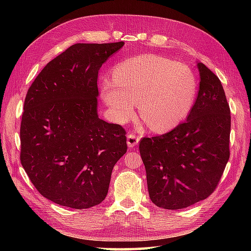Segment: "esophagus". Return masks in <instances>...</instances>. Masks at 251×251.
<instances>
[{"mask_svg":"<svg viewBox=\"0 0 251 251\" xmlns=\"http://www.w3.org/2000/svg\"><path fill=\"white\" fill-rule=\"evenodd\" d=\"M138 142H139V137H137L134 134H128V136H127V146L129 148H135L138 145Z\"/></svg>","mask_w":251,"mask_h":251,"instance_id":"esophagus-1","label":"esophagus"}]
</instances>
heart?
Here are the masks:
<instances>
[{
    "label": "heart",
    "instance_id": "1",
    "mask_svg": "<svg viewBox=\"0 0 251 251\" xmlns=\"http://www.w3.org/2000/svg\"><path fill=\"white\" fill-rule=\"evenodd\" d=\"M101 84V95L114 119L125 123L135 113L153 131L173 129L193 104L196 83L185 65L156 55H142L116 65Z\"/></svg>",
    "mask_w": 251,
    "mask_h": 251
}]
</instances>
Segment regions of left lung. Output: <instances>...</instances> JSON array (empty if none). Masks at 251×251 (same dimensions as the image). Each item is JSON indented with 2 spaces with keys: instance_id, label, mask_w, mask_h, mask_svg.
Instances as JSON below:
<instances>
[{
  "instance_id": "8db88e82",
  "label": "left lung",
  "mask_w": 251,
  "mask_h": 251,
  "mask_svg": "<svg viewBox=\"0 0 251 251\" xmlns=\"http://www.w3.org/2000/svg\"><path fill=\"white\" fill-rule=\"evenodd\" d=\"M197 69L200 89L186 121L139 143L149 195L164 209H182L207 199L230 157L231 112L226 93L204 63L197 62Z\"/></svg>"
}]
</instances>
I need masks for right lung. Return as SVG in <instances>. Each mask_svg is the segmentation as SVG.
<instances>
[{"label":"right lung","mask_w":251,"mask_h":251,"mask_svg":"<svg viewBox=\"0 0 251 251\" xmlns=\"http://www.w3.org/2000/svg\"><path fill=\"white\" fill-rule=\"evenodd\" d=\"M123 45L74 44L47 63L26 93L21 165L41 195L58 205L100 204L127 151L126 131L97 112L99 69Z\"/></svg>","instance_id":"1"}]
</instances>
